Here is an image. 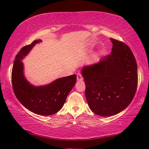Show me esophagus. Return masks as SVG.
Instances as JSON below:
<instances>
[{
    "instance_id": "esophagus-1",
    "label": "esophagus",
    "mask_w": 149,
    "mask_h": 149,
    "mask_svg": "<svg viewBox=\"0 0 149 149\" xmlns=\"http://www.w3.org/2000/svg\"><path fill=\"white\" fill-rule=\"evenodd\" d=\"M77 79L78 81H82L83 79H84V77H83L82 75L79 74V73H78V74H77Z\"/></svg>"
}]
</instances>
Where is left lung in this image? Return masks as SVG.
<instances>
[{
	"instance_id": "left-lung-1",
	"label": "left lung",
	"mask_w": 149,
	"mask_h": 149,
	"mask_svg": "<svg viewBox=\"0 0 149 149\" xmlns=\"http://www.w3.org/2000/svg\"><path fill=\"white\" fill-rule=\"evenodd\" d=\"M110 39L111 53L81 70L88 104L101 116L116 115L127 108L138 84L137 62L132 50L123 42Z\"/></svg>"
}]
</instances>
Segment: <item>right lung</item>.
Segmentation results:
<instances>
[{"mask_svg":"<svg viewBox=\"0 0 149 149\" xmlns=\"http://www.w3.org/2000/svg\"><path fill=\"white\" fill-rule=\"evenodd\" d=\"M41 41L35 40L31 44L21 49L15 58L12 70V84L17 100L27 109L42 116L52 115L61 109L67 96L74 87L76 75L59 78L47 85L35 87L24 75V65L21 60L28 54L35 44Z\"/></svg>","mask_w":149,"mask_h":149,"instance_id":"add662e5","label":"right lung"}]
</instances>
